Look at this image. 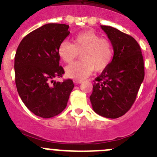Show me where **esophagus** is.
<instances>
[{
  "mask_svg": "<svg viewBox=\"0 0 157 157\" xmlns=\"http://www.w3.org/2000/svg\"><path fill=\"white\" fill-rule=\"evenodd\" d=\"M83 82V80H79V79H75L74 80V83H75V84H80V83H82Z\"/></svg>",
  "mask_w": 157,
  "mask_h": 157,
  "instance_id": "esophagus-1",
  "label": "esophagus"
}]
</instances>
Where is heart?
I'll return each mask as SVG.
<instances>
[{"label": "heart", "mask_w": 157, "mask_h": 157, "mask_svg": "<svg viewBox=\"0 0 157 157\" xmlns=\"http://www.w3.org/2000/svg\"><path fill=\"white\" fill-rule=\"evenodd\" d=\"M73 43L63 41L58 47V55L63 62L71 63L81 53L82 59L68 65L65 68L66 75L75 79H83L90 75L94 70L102 71L106 69L113 57L111 41L94 30L76 34Z\"/></svg>", "instance_id": "heart-1"}]
</instances>
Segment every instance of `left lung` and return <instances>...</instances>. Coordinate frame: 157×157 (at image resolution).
Segmentation results:
<instances>
[{
	"instance_id": "1",
	"label": "left lung",
	"mask_w": 157,
	"mask_h": 157,
	"mask_svg": "<svg viewBox=\"0 0 157 157\" xmlns=\"http://www.w3.org/2000/svg\"><path fill=\"white\" fill-rule=\"evenodd\" d=\"M101 27L112 42L114 55L109 67L95 78L90 99L97 114L116 119L135 101L145 77L143 56L134 37L114 27Z\"/></svg>"
}]
</instances>
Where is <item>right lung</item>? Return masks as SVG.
I'll list each match as a JSON object with an SVG mask.
<instances>
[{
	"label": "right lung",
	"mask_w": 157,
	"mask_h": 157,
	"mask_svg": "<svg viewBox=\"0 0 157 157\" xmlns=\"http://www.w3.org/2000/svg\"><path fill=\"white\" fill-rule=\"evenodd\" d=\"M69 26L48 23L25 36L15 56L16 85L27 109L41 118H52L66 108L74 88L71 79L56 82L64 71L58 47L70 34Z\"/></svg>",
	"instance_id": "obj_1"
}]
</instances>
